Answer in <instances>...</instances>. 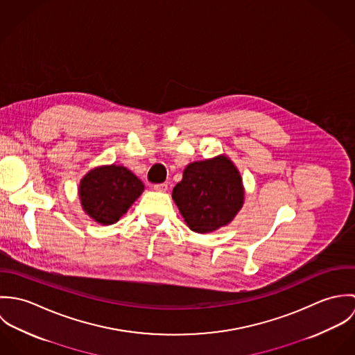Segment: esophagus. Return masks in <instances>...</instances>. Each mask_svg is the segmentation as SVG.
I'll return each instance as SVG.
<instances>
[{
    "instance_id": "obj_1",
    "label": "esophagus",
    "mask_w": 355,
    "mask_h": 355,
    "mask_svg": "<svg viewBox=\"0 0 355 355\" xmlns=\"http://www.w3.org/2000/svg\"><path fill=\"white\" fill-rule=\"evenodd\" d=\"M153 189L155 191H161V193H165L168 190V184L166 183H158V184H154Z\"/></svg>"
}]
</instances>
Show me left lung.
Listing matches in <instances>:
<instances>
[{"mask_svg":"<svg viewBox=\"0 0 355 355\" xmlns=\"http://www.w3.org/2000/svg\"><path fill=\"white\" fill-rule=\"evenodd\" d=\"M242 179L224 155L189 164L172 191L190 230L205 234L227 225L243 205Z\"/></svg>","mask_w":355,"mask_h":355,"instance_id":"1","label":"left lung"}]
</instances>
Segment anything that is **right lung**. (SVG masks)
Here are the masks:
<instances>
[{"label":"right lung","instance_id":"add662e5","mask_svg":"<svg viewBox=\"0 0 355 355\" xmlns=\"http://www.w3.org/2000/svg\"><path fill=\"white\" fill-rule=\"evenodd\" d=\"M142 191L144 183L131 171L117 165L90 171L79 187L85 211L103 225L119 221Z\"/></svg>","mask_w":355,"mask_h":355}]
</instances>
